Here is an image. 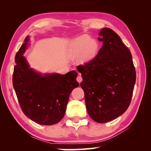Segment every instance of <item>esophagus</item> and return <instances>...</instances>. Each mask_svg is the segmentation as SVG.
Masks as SVG:
<instances>
[{"label": "esophagus", "mask_w": 151, "mask_h": 151, "mask_svg": "<svg viewBox=\"0 0 151 151\" xmlns=\"http://www.w3.org/2000/svg\"><path fill=\"white\" fill-rule=\"evenodd\" d=\"M76 81H77L79 83H81V82H82V81H83V78L81 77V75H78L77 76V78H76Z\"/></svg>", "instance_id": "34e87169"}]
</instances>
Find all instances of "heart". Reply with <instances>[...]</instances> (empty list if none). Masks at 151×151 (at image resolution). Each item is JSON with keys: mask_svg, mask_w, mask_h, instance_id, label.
I'll return each instance as SVG.
<instances>
[{"mask_svg": "<svg viewBox=\"0 0 151 151\" xmlns=\"http://www.w3.org/2000/svg\"><path fill=\"white\" fill-rule=\"evenodd\" d=\"M99 51V45L95 40L88 35L75 38L70 42L68 52L71 58L82 57L83 62H88L96 57Z\"/></svg>", "mask_w": 151, "mask_h": 151, "instance_id": "1", "label": "heart"}]
</instances>
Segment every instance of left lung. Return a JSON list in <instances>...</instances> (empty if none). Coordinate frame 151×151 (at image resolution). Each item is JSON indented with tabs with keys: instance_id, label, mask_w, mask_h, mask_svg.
<instances>
[{
	"instance_id": "1",
	"label": "left lung",
	"mask_w": 151,
	"mask_h": 151,
	"mask_svg": "<svg viewBox=\"0 0 151 151\" xmlns=\"http://www.w3.org/2000/svg\"><path fill=\"white\" fill-rule=\"evenodd\" d=\"M98 40L103 47L90 62L77 66L86 110L94 121L104 123L127 111L132 99L136 71L132 55L119 36L104 28Z\"/></svg>"
}]
</instances>
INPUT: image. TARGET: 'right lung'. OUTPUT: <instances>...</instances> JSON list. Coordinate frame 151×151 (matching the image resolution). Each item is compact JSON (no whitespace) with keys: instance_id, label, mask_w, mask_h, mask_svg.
<instances>
[{"instance_id":"1","label":"right lung","mask_w":151,"mask_h":151,"mask_svg":"<svg viewBox=\"0 0 151 151\" xmlns=\"http://www.w3.org/2000/svg\"><path fill=\"white\" fill-rule=\"evenodd\" d=\"M29 41L27 36L15 56L12 85L22 111L28 118L39 124H54L63 118L71 92L79 86L76 79L77 73H37L30 67L23 56Z\"/></svg>"}]
</instances>
